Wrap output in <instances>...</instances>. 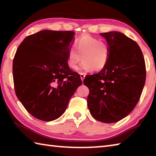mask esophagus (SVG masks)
Instances as JSON below:
<instances>
[{"mask_svg":"<svg viewBox=\"0 0 156 156\" xmlns=\"http://www.w3.org/2000/svg\"><path fill=\"white\" fill-rule=\"evenodd\" d=\"M80 78H81L82 81H83L84 78H85V74H84V73H80Z\"/></svg>","mask_w":156,"mask_h":156,"instance_id":"esophagus-1","label":"esophagus"}]
</instances>
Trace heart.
Segmentation results:
<instances>
[{
    "mask_svg": "<svg viewBox=\"0 0 156 156\" xmlns=\"http://www.w3.org/2000/svg\"><path fill=\"white\" fill-rule=\"evenodd\" d=\"M76 49H71L67 54V65L75 69L83 60L78 70L80 72L100 71L106 67L110 58V51L107 44L98 38L89 35H83L76 39ZM82 58H81V56Z\"/></svg>",
    "mask_w": 156,
    "mask_h": 156,
    "instance_id": "heart-1",
    "label": "heart"
}]
</instances>
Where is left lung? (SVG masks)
<instances>
[{"instance_id":"1","label":"left lung","mask_w":156,"mask_h":156,"mask_svg":"<svg viewBox=\"0 0 156 156\" xmlns=\"http://www.w3.org/2000/svg\"><path fill=\"white\" fill-rule=\"evenodd\" d=\"M100 35L106 39L110 58L103 69L88 75L83 83L89 89L87 105L95 119L113 123L136 106L146 80L143 54L136 42L118 31Z\"/></svg>"}]
</instances>
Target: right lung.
<instances>
[{
	"label": "right lung",
	"mask_w": 156,
	"mask_h": 156,
	"mask_svg": "<svg viewBox=\"0 0 156 156\" xmlns=\"http://www.w3.org/2000/svg\"><path fill=\"white\" fill-rule=\"evenodd\" d=\"M74 35L72 31L42 30L18 47L13 61L16 94L37 119L49 122L60 117L82 84L67 61Z\"/></svg>",
	"instance_id": "1"
}]
</instances>
